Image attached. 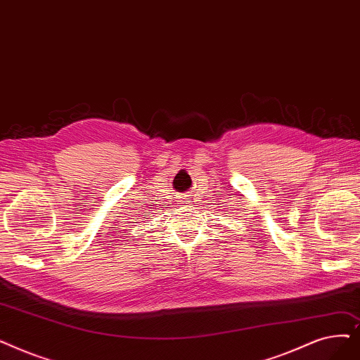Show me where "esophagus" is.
<instances>
[{"instance_id":"esophagus-1","label":"esophagus","mask_w":360,"mask_h":360,"mask_svg":"<svg viewBox=\"0 0 360 360\" xmlns=\"http://www.w3.org/2000/svg\"><path fill=\"white\" fill-rule=\"evenodd\" d=\"M181 202H182V205H186V206L191 205V202H193V195L191 194H184L181 197Z\"/></svg>"}]
</instances>
